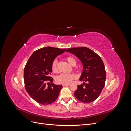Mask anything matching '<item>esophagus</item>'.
Listing matches in <instances>:
<instances>
[{"instance_id":"1","label":"esophagus","mask_w":131,"mask_h":131,"mask_svg":"<svg viewBox=\"0 0 131 131\" xmlns=\"http://www.w3.org/2000/svg\"><path fill=\"white\" fill-rule=\"evenodd\" d=\"M70 84H63L62 86H68Z\"/></svg>"}]
</instances>
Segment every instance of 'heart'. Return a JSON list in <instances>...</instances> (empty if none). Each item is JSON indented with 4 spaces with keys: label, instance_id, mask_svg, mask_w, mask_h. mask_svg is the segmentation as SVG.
I'll use <instances>...</instances> for the list:
<instances>
[{
    "label": "heart",
    "instance_id": "b5f03b06",
    "mask_svg": "<svg viewBox=\"0 0 131 131\" xmlns=\"http://www.w3.org/2000/svg\"><path fill=\"white\" fill-rule=\"evenodd\" d=\"M66 60L68 62L69 64L71 66H73L74 64L76 63L75 59L72 57H66ZM52 72L56 73L57 72V62L56 60H54L51 66ZM76 78V76L74 74H66L62 73L57 77L56 80L58 84H69L72 82L74 79Z\"/></svg>",
    "mask_w": 131,
    "mask_h": 131
}]
</instances>
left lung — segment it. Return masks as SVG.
Returning <instances> with one entry per match:
<instances>
[{
  "mask_svg": "<svg viewBox=\"0 0 131 131\" xmlns=\"http://www.w3.org/2000/svg\"><path fill=\"white\" fill-rule=\"evenodd\" d=\"M67 52L74 54L81 61L83 69L79 80L86 82L78 85L74 96L82 102H93L104 87L106 72L103 62L100 56L86 47L68 49Z\"/></svg>",
  "mask_w": 131,
  "mask_h": 131,
  "instance_id": "1",
  "label": "left lung"
}]
</instances>
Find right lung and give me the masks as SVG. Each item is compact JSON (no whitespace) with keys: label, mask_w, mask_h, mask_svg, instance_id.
Returning <instances> with one entry per match:
<instances>
[{"label":"right lung","mask_w":131,"mask_h":131,"mask_svg":"<svg viewBox=\"0 0 131 131\" xmlns=\"http://www.w3.org/2000/svg\"><path fill=\"white\" fill-rule=\"evenodd\" d=\"M66 50L50 46L42 47L34 51L26 63L25 89L31 98L39 104H50L58 97L62 86L52 84L53 79L50 75L52 72L51 66L54 59Z\"/></svg>","instance_id":"1"}]
</instances>
